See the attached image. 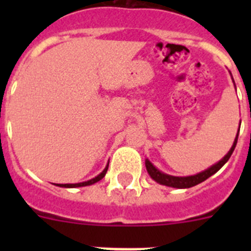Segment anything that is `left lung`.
I'll list each match as a JSON object with an SVG mask.
<instances>
[{
    "label": "left lung",
    "instance_id": "1",
    "mask_svg": "<svg viewBox=\"0 0 251 251\" xmlns=\"http://www.w3.org/2000/svg\"><path fill=\"white\" fill-rule=\"evenodd\" d=\"M238 136H236V138H235L234 145H232L231 150L229 151V153H227V154H226L220 162H217L216 165H214L212 167L208 168V170L203 171V172H201V174H197L195 175V176H188V177L170 176V175H166L163 174V172H161L159 170H157V168L154 167V166L148 161V159H146V168H147V172L150 174V176L156 181V182L161 183V185H166V186H170V187H176V188H188V187H192V186H196L199 185V183L202 182V181H205V179H207L208 177H211L214 174H216L217 171L220 170V168L225 165L226 162L229 161L232 152H234L235 147H236V143H238Z\"/></svg>",
    "mask_w": 251,
    "mask_h": 251
}]
</instances>
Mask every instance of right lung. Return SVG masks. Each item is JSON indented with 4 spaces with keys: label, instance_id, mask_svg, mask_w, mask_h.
I'll use <instances>...</instances> for the list:
<instances>
[{
    "label": "right lung",
    "instance_id": "add662e5",
    "mask_svg": "<svg viewBox=\"0 0 251 251\" xmlns=\"http://www.w3.org/2000/svg\"><path fill=\"white\" fill-rule=\"evenodd\" d=\"M108 166H109V165H106V167L104 168V171H103V172H101L100 175H98V176L95 177V178L89 179V181H86V182H81V183H65V185H57V186H60V187H69V188H72V187H81V186H89V185H93V183H95V182H98V181H100V179L103 178L104 176H105L106 171H108Z\"/></svg>",
    "mask_w": 251,
    "mask_h": 251
}]
</instances>
